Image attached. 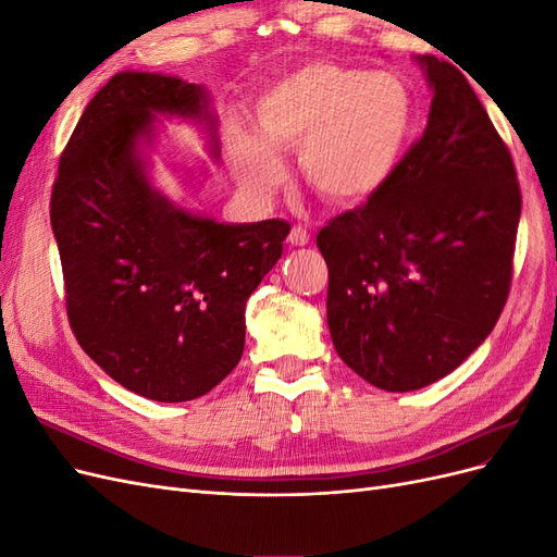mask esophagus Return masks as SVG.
<instances>
[{
  "label": "esophagus",
  "mask_w": 557,
  "mask_h": 557,
  "mask_svg": "<svg viewBox=\"0 0 557 557\" xmlns=\"http://www.w3.org/2000/svg\"><path fill=\"white\" fill-rule=\"evenodd\" d=\"M309 239H311L309 230L301 227V225H295V227L290 230V234H288V244H290V246H307Z\"/></svg>",
  "instance_id": "obj_1"
}]
</instances>
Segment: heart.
Segmentation results:
<instances>
[{"label": "heart", "instance_id": "1", "mask_svg": "<svg viewBox=\"0 0 557 557\" xmlns=\"http://www.w3.org/2000/svg\"><path fill=\"white\" fill-rule=\"evenodd\" d=\"M416 123L407 81L387 72L313 62L274 81L252 109L258 141L230 137L239 183L252 195L285 181L278 156L297 153L309 188L332 205H358L393 176Z\"/></svg>", "mask_w": 557, "mask_h": 557}]
</instances>
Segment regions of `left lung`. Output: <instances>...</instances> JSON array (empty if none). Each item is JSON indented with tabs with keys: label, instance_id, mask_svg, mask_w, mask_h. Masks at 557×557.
<instances>
[{
	"label": "left lung",
	"instance_id": "left-lung-1",
	"mask_svg": "<svg viewBox=\"0 0 557 557\" xmlns=\"http://www.w3.org/2000/svg\"><path fill=\"white\" fill-rule=\"evenodd\" d=\"M428 127L362 207L318 232L339 358L387 393L450 374L493 332L513 276L520 185L469 81L418 58Z\"/></svg>",
	"mask_w": 557,
	"mask_h": 557
}]
</instances>
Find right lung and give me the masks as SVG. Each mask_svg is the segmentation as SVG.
I'll return each instance as SVG.
<instances>
[{
    "mask_svg": "<svg viewBox=\"0 0 557 557\" xmlns=\"http://www.w3.org/2000/svg\"><path fill=\"white\" fill-rule=\"evenodd\" d=\"M158 113L205 121L218 158L205 88L115 74L62 150L50 225L81 348L132 393L188 401L239 364L246 301L278 262L290 225H227L174 207L150 185L139 153Z\"/></svg>",
    "mask_w": 557,
    "mask_h": 557,
    "instance_id": "right-lung-1",
    "label": "right lung"
}]
</instances>
